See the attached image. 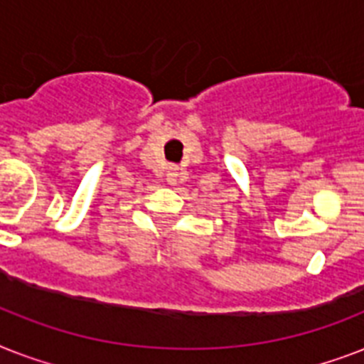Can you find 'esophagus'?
<instances>
[{
  "label": "esophagus",
  "instance_id": "obj_1",
  "mask_svg": "<svg viewBox=\"0 0 364 364\" xmlns=\"http://www.w3.org/2000/svg\"><path fill=\"white\" fill-rule=\"evenodd\" d=\"M179 168H176V166H171L170 170H168V173H166V179H168V185H177V179H179Z\"/></svg>",
  "mask_w": 364,
  "mask_h": 364
}]
</instances>
